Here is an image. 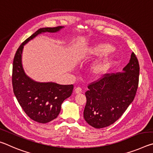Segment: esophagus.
Listing matches in <instances>:
<instances>
[{"label":"esophagus","mask_w":153,"mask_h":153,"mask_svg":"<svg viewBox=\"0 0 153 153\" xmlns=\"http://www.w3.org/2000/svg\"><path fill=\"white\" fill-rule=\"evenodd\" d=\"M75 92L76 93V94H81V93L82 92V88H79V87H77V88H76V89H75Z\"/></svg>","instance_id":"34e87169"}]
</instances>
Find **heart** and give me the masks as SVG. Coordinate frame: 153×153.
<instances>
[{"label": "heart", "instance_id": "heart-1", "mask_svg": "<svg viewBox=\"0 0 153 153\" xmlns=\"http://www.w3.org/2000/svg\"><path fill=\"white\" fill-rule=\"evenodd\" d=\"M113 49V46L108 43H100L95 45L89 48L82 52L80 57L85 56H98L107 53ZM116 56L115 54H108L105 56L98 59L92 65L90 69L91 76L95 78H99L106 74L115 61Z\"/></svg>", "mask_w": 153, "mask_h": 153}]
</instances>
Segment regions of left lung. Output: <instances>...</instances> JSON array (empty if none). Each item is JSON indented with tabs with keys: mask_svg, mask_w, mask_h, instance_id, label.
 <instances>
[{
	"mask_svg": "<svg viewBox=\"0 0 153 153\" xmlns=\"http://www.w3.org/2000/svg\"><path fill=\"white\" fill-rule=\"evenodd\" d=\"M140 67L134 53L122 72L107 74L88 85L84 117L90 126L102 128L115 123L135 97Z\"/></svg>",
	"mask_w": 153,
	"mask_h": 153,
	"instance_id": "obj_1",
	"label": "left lung"
}]
</instances>
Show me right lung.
Returning <instances> with one entry per match:
<instances>
[{"label":"right lung","instance_id":"obj_1","mask_svg":"<svg viewBox=\"0 0 153 153\" xmlns=\"http://www.w3.org/2000/svg\"><path fill=\"white\" fill-rule=\"evenodd\" d=\"M63 27L40 28L20 45L14 56L12 74L14 94L28 117L38 123H46L57 117L62 103L72 94L74 85L38 82L31 79L25 74L22 66L23 48L25 44L38 34L55 33Z\"/></svg>","mask_w":153,"mask_h":153}]
</instances>
